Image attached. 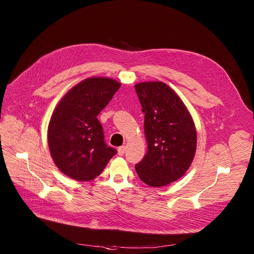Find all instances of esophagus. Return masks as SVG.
I'll list each match as a JSON object with an SVG mask.
<instances>
[{
  "label": "esophagus",
  "mask_w": 254,
  "mask_h": 254,
  "mask_svg": "<svg viewBox=\"0 0 254 254\" xmlns=\"http://www.w3.org/2000/svg\"><path fill=\"white\" fill-rule=\"evenodd\" d=\"M125 152H126V147H125V146L120 147V148H119V150H118V154H119V156H124V155H125Z\"/></svg>",
  "instance_id": "34e87169"
}]
</instances>
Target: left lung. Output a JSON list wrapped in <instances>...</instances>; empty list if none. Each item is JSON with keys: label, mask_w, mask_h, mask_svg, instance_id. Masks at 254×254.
<instances>
[{"label": "left lung", "mask_w": 254, "mask_h": 254, "mask_svg": "<svg viewBox=\"0 0 254 254\" xmlns=\"http://www.w3.org/2000/svg\"><path fill=\"white\" fill-rule=\"evenodd\" d=\"M144 114L148 152L135 165L143 183L163 187L182 177L192 164L197 146L193 119L178 94L161 81L134 86Z\"/></svg>", "instance_id": "1"}]
</instances>
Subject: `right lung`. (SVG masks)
Returning a JSON list of instances; mask_svg holds the SVG:
<instances>
[{
    "mask_svg": "<svg viewBox=\"0 0 254 254\" xmlns=\"http://www.w3.org/2000/svg\"><path fill=\"white\" fill-rule=\"evenodd\" d=\"M121 87L106 77H91L72 87L59 101L48 126V144L57 168L77 181L101 174L117 150L107 147L97 116Z\"/></svg>",
    "mask_w": 254,
    "mask_h": 254,
    "instance_id": "obj_1",
    "label": "right lung"
}]
</instances>
